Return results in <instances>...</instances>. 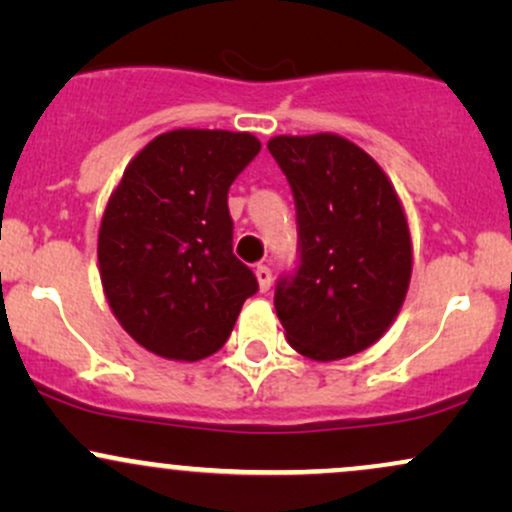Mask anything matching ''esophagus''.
<instances>
[{
	"label": "esophagus",
	"mask_w": 512,
	"mask_h": 512,
	"mask_svg": "<svg viewBox=\"0 0 512 512\" xmlns=\"http://www.w3.org/2000/svg\"><path fill=\"white\" fill-rule=\"evenodd\" d=\"M255 276H257V284H260L262 293H267L269 289H272V269H269L267 264H257Z\"/></svg>",
	"instance_id": "1"
}]
</instances>
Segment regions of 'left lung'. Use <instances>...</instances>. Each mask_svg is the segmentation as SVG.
I'll return each mask as SVG.
<instances>
[{"instance_id":"obj_1","label":"left lung","mask_w":512,"mask_h":512,"mask_svg":"<svg viewBox=\"0 0 512 512\" xmlns=\"http://www.w3.org/2000/svg\"><path fill=\"white\" fill-rule=\"evenodd\" d=\"M267 149L296 199L301 264L274 293L286 339L313 361L361 354L390 330L409 291L402 202L385 170L339 134H281Z\"/></svg>"}]
</instances>
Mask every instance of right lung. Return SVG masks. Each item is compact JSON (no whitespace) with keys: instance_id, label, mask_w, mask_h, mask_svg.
<instances>
[{"instance_id":"add662e5","label":"right lung","mask_w":512,"mask_h":512,"mask_svg":"<svg viewBox=\"0 0 512 512\" xmlns=\"http://www.w3.org/2000/svg\"><path fill=\"white\" fill-rule=\"evenodd\" d=\"M260 149L250 132L173 129L129 161L110 195L98 272L122 330L151 354H216L257 291L233 255L228 187Z\"/></svg>"}]
</instances>
